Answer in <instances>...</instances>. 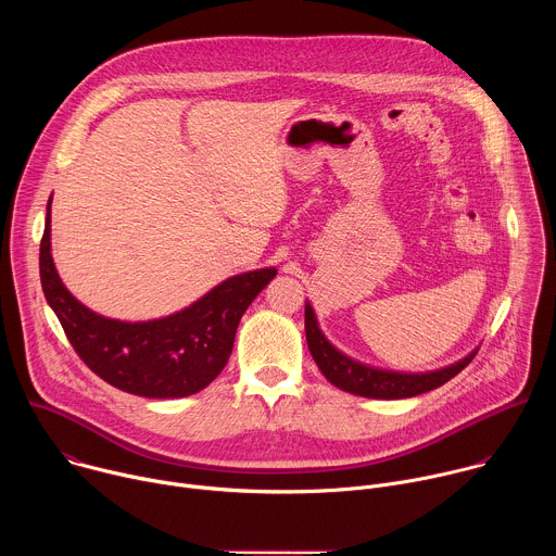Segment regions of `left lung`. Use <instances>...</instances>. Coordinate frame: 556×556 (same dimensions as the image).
<instances>
[{
    "label": "left lung",
    "instance_id": "8db88e82",
    "mask_svg": "<svg viewBox=\"0 0 556 556\" xmlns=\"http://www.w3.org/2000/svg\"><path fill=\"white\" fill-rule=\"evenodd\" d=\"M305 339H307V348L314 363L319 365L321 374L334 387L350 391L354 395H365V399H378V401L414 399L418 393L431 391L448 382L453 376H457L475 358V354H478V350H472L470 354H466L453 365H446L433 371H418V374L371 367L350 358L326 339V334L319 328V321H316V314L307 301H305Z\"/></svg>",
    "mask_w": 556,
    "mask_h": 556
}]
</instances>
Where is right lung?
Masks as SVG:
<instances>
[{
	"instance_id": "obj_1",
	"label": "right lung",
	"mask_w": 556,
	"mask_h": 556,
	"mask_svg": "<svg viewBox=\"0 0 556 556\" xmlns=\"http://www.w3.org/2000/svg\"><path fill=\"white\" fill-rule=\"evenodd\" d=\"M50 204L52 198L39 249L41 288L81 361L105 382L144 399H185L211 384L228 363L242 314L275 279L277 268L228 277L161 319H110L63 286L50 253Z\"/></svg>"
}]
</instances>
